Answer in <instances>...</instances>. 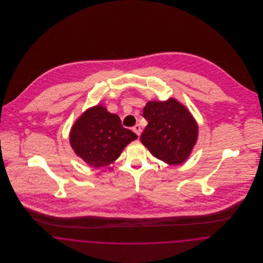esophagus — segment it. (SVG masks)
Masks as SVG:
<instances>
[{"instance_id": "1", "label": "esophagus", "mask_w": 263, "mask_h": 263, "mask_svg": "<svg viewBox=\"0 0 263 263\" xmlns=\"http://www.w3.org/2000/svg\"><path fill=\"white\" fill-rule=\"evenodd\" d=\"M133 130H134L138 136H140V135H141V132H142V128H141V126H140L139 124H136V125L133 127Z\"/></svg>"}]
</instances>
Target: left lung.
I'll list each match as a JSON object with an SVG mask.
<instances>
[{
	"instance_id": "left-lung-1",
	"label": "left lung",
	"mask_w": 263,
	"mask_h": 263,
	"mask_svg": "<svg viewBox=\"0 0 263 263\" xmlns=\"http://www.w3.org/2000/svg\"><path fill=\"white\" fill-rule=\"evenodd\" d=\"M143 116L148 125L140 139L153 156L172 165L184 162L195 145L198 130L187 109L170 98L148 102Z\"/></svg>"
}]
</instances>
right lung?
<instances>
[{
    "label": "right lung",
    "mask_w": 263,
    "mask_h": 263,
    "mask_svg": "<svg viewBox=\"0 0 263 263\" xmlns=\"http://www.w3.org/2000/svg\"><path fill=\"white\" fill-rule=\"evenodd\" d=\"M138 136L123 127L118 115L101 105L84 113L70 135L76 154L92 167H102L116 160L127 144Z\"/></svg>",
    "instance_id": "obj_1"
}]
</instances>
